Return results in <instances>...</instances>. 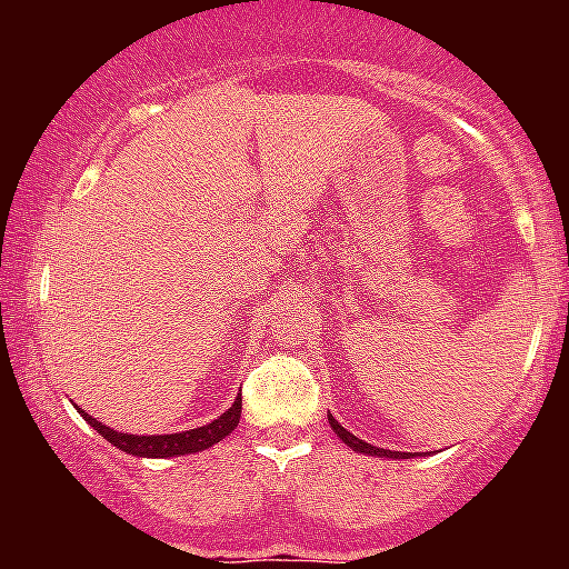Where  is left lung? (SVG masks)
I'll use <instances>...</instances> for the list:
<instances>
[{
    "label": "left lung",
    "mask_w": 569,
    "mask_h": 569,
    "mask_svg": "<svg viewBox=\"0 0 569 569\" xmlns=\"http://www.w3.org/2000/svg\"><path fill=\"white\" fill-rule=\"evenodd\" d=\"M329 425H331V430L337 432V438L345 442V446H349L352 450H357V453H365V456H378V458H409V453H401V450H386V448H378V446H370V442H365V440H360V438H355L352 432L349 430H345V427H341L337 419H333L331 415H329Z\"/></svg>",
    "instance_id": "1"
}]
</instances>
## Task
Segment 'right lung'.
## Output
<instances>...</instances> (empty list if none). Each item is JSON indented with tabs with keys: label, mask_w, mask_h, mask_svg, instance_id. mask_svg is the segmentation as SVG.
<instances>
[{
	"label": "right lung",
	"mask_w": 569,
	"mask_h": 569,
	"mask_svg": "<svg viewBox=\"0 0 569 569\" xmlns=\"http://www.w3.org/2000/svg\"><path fill=\"white\" fill-rule=\"evenodd\" d=\"M240 396L232 401V407L224 411L222 417H217L214 422H209L204 427H197V430H186V432H173V435H129V432H116L111 427H106L103 422H98L96 417H90L88 411L77 407L84 422H88L92 430H98L103 438L116 446L123 453L129 456H139V458H170V456H189V453H199V450L212 448L214 442H220L222 438L236 430L240 422Z\"/></svg>",
	"instance_id": "add662e5"
}]
</instances>
